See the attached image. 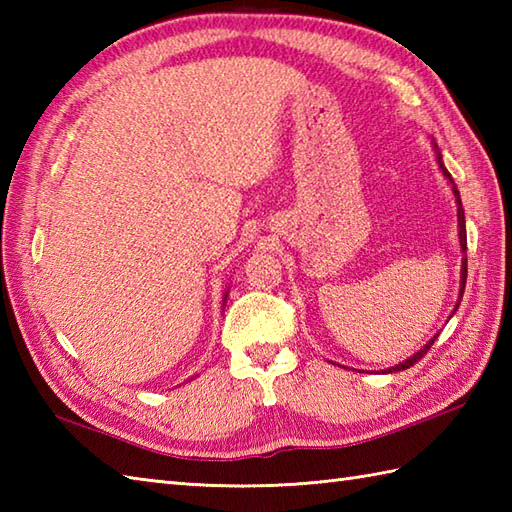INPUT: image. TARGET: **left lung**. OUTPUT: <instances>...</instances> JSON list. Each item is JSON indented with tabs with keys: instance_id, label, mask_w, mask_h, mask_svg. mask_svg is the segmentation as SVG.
<instances>
[{
	"instance_id": "left-lung-1",
	"label": "left lung",
	"mask_w": 512,
	"mask_h": 512,
	"mask_svg": "<svg viewBox=\"0 0 512 512\" xmlns=\"http://www.w3.org/2000/svg\"><path fill=\"white\" fill-rule=\"evenodd\" d=\"M436 151H438V147H436ZM438 162H440V169H442V173L444 176L449 178V182L453 184V193H455V202H458V224H460V246H462V253L466 250V226H464V209H462V200H460V191H458V187H455V182H453V178H451V173L444 169V165H442V156H440V151H438ZM464 286H466V255H464V259H462V290H460V297L464 295ZM460 306V303H458ZM455 306V308H458ZM433 341L436 339H431L427 345L422 347L420 352H416L413 354L411 358H407V361H402L400 365H396V367H391V369H387V372H400V369H409L411 365H416L420 358L429 352V347L433 345Z\"/></svg>"
}]
</instances>
